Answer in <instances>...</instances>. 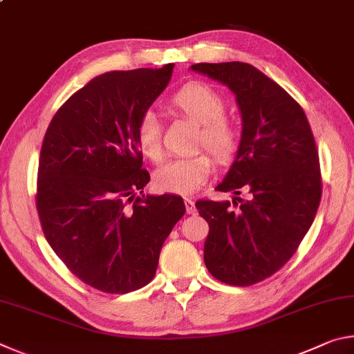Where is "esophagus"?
I'll list each match as a JSON object with an SVG mask.
<instances>
[{"mask_svg": "<svg viewBox=\"0 0 354 354\" xmlns=\"http://www.w3.org/2000/svg\"><path fill=\"white\" fill-rule=\"evenodd\" d=\"M185 209H187V214H195L196 212V207H195L194 200L185 198Z\"/></svg>", "mask_w": 354, "mask_h": 354, "instance_id": "1", "label": "esophagus"}]
</instances>
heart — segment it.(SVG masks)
Segmentation results:
<instances>
[{"instance_id":"heart-1","label":"heart","mask_w":354,"mask_h":354,"mask_svg":"<svg viewBox=\"0 0 354 354\" xmlns=\"http://www.w3.org/2000/svg\"><path fill=\"white\" fill-rule=\"evenodd\" d=\"M171 106L185 117L201 123L198 145L206 147L218 160H227L237 149V131L223 117L225 100L212 87L201 82H190L173 95ZM136 142L145 158H162V134L156 113L147 112L136 128ZM212 170V159L201 153L194 158L175 159L154 173V187L159 192L190 195L206 183Z\"/></svg>"}]
</instances>
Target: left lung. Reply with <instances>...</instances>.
I'll list each match as a JSON object with an SVG mask.
<instances>
[{"label":"left lung","instance_id":"1","mask_svg":"<svg viewBox=\"0 0 354 354\" xmlns=\"http://www.w3.org/2000/svg\"><path fill=\"white\" fill-rule=\"evenodd\" d=\"M192 71L234 93L242 117L237 154L217 187L230 201H196L209 225L205 263L221 283L251 286L295 253L322 198L319 153L304 111L283 87L245 62L195 64ZM249 200L238 196L241 189Z\"/></svg>","mask_w":354,"mask_h":354}]
</instances>
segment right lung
<instances>
[{"label": "right lung", "mask_w": 354, "mask_h": 354, "mask_svg": "<svg viewBox=\"0 0 354 354\" xmlns=\"http://www.w3.org/2000/svg\"><path fill=\"white\" fill-rule=\"evenodd\" d=\"M173 67L93 77L46 129L35 198L44 234L68 270L101 292L147 286L185 212L178 195H137L149 173L136 128L169 86Z\"/></svg>", "instance_id": "right-lung-1"}]
</instances>
